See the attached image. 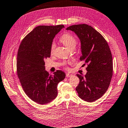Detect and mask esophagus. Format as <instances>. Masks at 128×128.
<instances>
[{
    "instance_id": "1",
    "label": "esophagus",
    "mask_w": 128,
    "mask_h": 128,
    "mask_svg": "<svg viewBox=\"0 0 128 128\" xmlns=\"http://www.w3.org/2000/svg\"><path fill=\"white\" fill-rule=\"evenodd\" d=\"M72 76V74H70V73H66V76L67 78H69V77Z\"/></svg>"
}]
</instances>
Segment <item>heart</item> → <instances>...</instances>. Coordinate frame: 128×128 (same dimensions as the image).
Wrapping results in <instances>:
<instances>
[{
  "mask_svg": "<svg viewBox=\"0 0 128 128\" xmlns=\"http://www.w3.org/2000/svg\"><path fill=\"white\" fill-rule=\"evenodd\" d=\"M60 41L65 46H66L68 49H70L71 48H75L76 46V41L75 37L69 33H66L62 35V36L60 38ZM56 45L54 42H52L50 46V52L52 53L53 52Z\"/></svg>",
  "mask_w": 128,
  "mask_h": 128,
  "instance_id": "b5f03b06",
  "label": "heart"
}]
</instances>
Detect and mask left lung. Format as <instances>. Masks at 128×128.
Wrapping results in <instances>:
<instances>
[{
    "label": "left lung",
    "mask_w": 128,
    "mask_h": 128,
    "mask_svg": "<svg viewBox=\"0 0 128 128\" xmlns=\"http://www.w3.org/2000/svg\"><path fill=\"white\" fill-rule=\"evenodd\" d=\"M66 29L74 32L79 38L80 60L88 64L86 76L76 74L80 82L76 90L84 100L96 101L108 89L112 76V55L108 44L98 32L87 24L74 25Z\"/></svg>",
    "instance_id": "obj_1"
}]
</instances>
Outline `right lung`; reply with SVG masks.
I'll return each instance as SVG.
<instances>
[{
    "label": "right lung",
    "mask_w": 128,
    "mask_h": 128,
    "mask_svg": "<svg viewBox=\"0 0 128 128\" xmlns=\"http://www.w3.org/2000/svg\"><path fill=\"white\" fill-rule=\"evenodd\" d=\"M63 25L38 26L22 39L17 54L16 69L24 92L39 104L49 103L57 96V86L66 78L58 70L49 75L45 68V59L50 56L54 38Z\"/></svg>",
    "instance_id": "add662e5"
}]
</instances>
